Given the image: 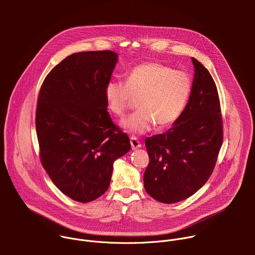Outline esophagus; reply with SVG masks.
<instances>
[{"mask_svg": "<svg viewBox=\"0 0 255 255\" xmlns=\"http://www.w3.org/2000/svg\"><path fill=\"white\" fill-rule=\"evenodd\" d=\"M130 143H131V147H132V149H137V148L141 147V143H140V141H139L136 137H134V136H132V137L130 138Z\"/></svg>", "mask_w": 255, "mask_h": 255, "instance_id": "esophagus-1", "label": "esophagus"}]
</instances>
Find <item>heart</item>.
<instances>
[{
	"mask_svg": "<svg viewBox=\"0 0 255 255\" xmlns=\"http://www.w3.org/2000/svg\"><path fill=\"white\" fill-rule=\"evenodd\" d=\"M192 92L193 81L187 72L160 62H145L129 72L126 83L109 82L105 97L109 110L117 117H123L137 99L139 109L125 118L121 126L129 133L144 134L155 124L165 128L176 123Z\"/></svg>",
	"mask_w": 255,
	"mask_h": 255,
	"instance_id": "b5f03b06",
	"label": "heart"
}]
</instances>
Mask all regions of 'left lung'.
I'll use <instances>...</instances> for the list:
<instances>
[{
	"label": "left lung",
	"mask_w": 255,
	"mask_h": 255,
	"mask_svg": "<svg viewBox=\"0 0 255 255\" xmlns=\"http://www.w3.org/2000/svg\"><path fill=\"white\" fill-rule=\"evenodd\" d=\"M193 92L184 114L165 133L145 140L149 163L144 189L173 204L200 190L211 176L223 143L220 99L209 70L196 58Z\"/></svg>",
	"instance_id": "obj_1"
}]
</instances>
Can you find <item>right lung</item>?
<instances>
[{
    "instance_id": "right-lung-1",
    "label": "right lung",
    "mask_w": 255,
    "mask_h": 255,
    "mask_svg": "<svg viewBox=\"0 0 255 255\" xmlns=\"http://www.w3.org/2000/svg\"><path fill=\"white\" fill-rule=\"evenodd\" d=\"M117 57L111 50L71 54L50 70L39 91L35 123L41 164L53 184L80 203L108 190L113 162L131 148L105 97Z\"/></svg>"
}]
</instances>
